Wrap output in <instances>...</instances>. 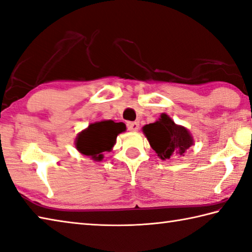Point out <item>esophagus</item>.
Returning <instances> with one entry per match:
<instances>
[{
  "mask_svg": "<svg viewBox=\"0 0 252 252\" xmlns=\"http://www.w3.org/2000/svg\"><path fill=\"white\" fill-rule=\"evenodd\" d=\"M126 126H127V130H129V131L135 132V131L139 130L140 123L137 122V121H131V122H127L126 123Z\"/></svg>",
  "mask_w": 252,
  "mask_h": 252,
  "instance_id": "obj_1",
  "label": "esophagus"
}]
</instances>
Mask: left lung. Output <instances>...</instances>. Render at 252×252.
Here are the masks:
<instances>
[{
	"label": "left lung",
	"instance_id": "obj_1",
	"mask_svg": "<svg viewBox=\"0 0 252 252\" xmlns=\"http://www.w3.org/2000/svg\"><path fill=\"white\" fill-rule=\"evenodd\" d=\"M142 131L152 149L162 160L175 156H184L187 150L194 144L190 131L185 126L176 125L167 113H161L158 120L144 126Z\"/></svg>",
	"mask_w": 252,
	"mask_h": 252
}]
</instances>
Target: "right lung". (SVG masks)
Instances as JSON below:
<instances>
[{"mask_svg":"<svg viewBox=\"0 0 252 252\" xmlns=\"http://www.w3.org/2000/svg\"><path fill=\"white\" fill-rule=\"evenodd\" d=\"M126 130L123 122L101 120L91 123L86 129L78 133L75 140L76 150L93 160L100 161L103 152L112 151L117 136Z\"/></svg>","mask_w":252,"mask_h":252,"instance_id":"right-lung-1","label":"right lung"}]
</instances>
